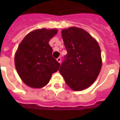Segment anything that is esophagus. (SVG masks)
Segmentation results:
<instances>
[{"label": "esophagus", "mask_w": 120, "mask_h": 120, "mask_svg": "<svg viewBox=\"0 0 120 120\" xmlns=\"http://www.w3.org/2000/svg\"><path fill=\"white\" fill-rule=\"evenodd\" d=\"M56 60H57V62H59V63H61V61H62V60H61V57H58L56 59Z\"/></svg>", "instance_id": "obj_1"}]
</instances>
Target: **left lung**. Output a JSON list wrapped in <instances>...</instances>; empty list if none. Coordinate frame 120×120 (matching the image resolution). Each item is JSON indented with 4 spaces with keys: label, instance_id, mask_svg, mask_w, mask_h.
Listing matches in <instances>:
<instances>
[{
    "label": "left lung",
    "instance_id": "left-lung-1",
    "mask_svg": "<svg viewBox=\"0 0 120 120\" xmlns=\"http://www.w3.org/2000/svg\"><path fill=\"white\" fill-rule=\"evenodd\" d=\"M62 36L68 52L59 71L73 90L86 89L94 82L100 72V46L87 32L79 27L63 30Z\"/></svg>",
    "mask_w": 120,
    "mask_h": 120
}]
</instances>
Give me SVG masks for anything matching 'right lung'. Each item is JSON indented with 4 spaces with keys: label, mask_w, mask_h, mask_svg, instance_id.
Wrapping results in <instances>:
<instances>
[{
    "label": "right lung",
    "mask_w": 120,
    "mask_h": 120,
    "mask_svg": "<svg viewBox=\"0 0 120 120\" xmlns=\"http://www.w3.org/2000/svg\"><path fill=\"white\" fill-rule=\"evenodd\" d=\"M57 30L39 29L30 32L18 47L15 56V68L27 86L41 88L49 82L52 73L60 68V63L52 57L50 39Z\"/></svg>",
    "instance_id": "obj_1"
}]
</instances>
